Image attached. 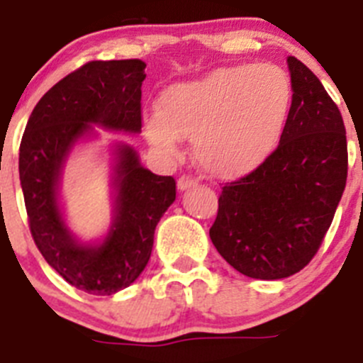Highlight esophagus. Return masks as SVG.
I'll return each instance as SVG.
<instances>
[{"label":"esophagus","instance_id":"obj_1","mask_svg":"<svg viewBox=\"0 0 363 363\" xmlns=\"http://www.w3.org/2000/svg\"><path fill=\"white\" fill-rule=\"evenodd\" d=\"M199 179L197 177H191V175H181L177 181V188L181 189V191H186V189H189L191 186H197Z\"/></svg>","mask_w":363,"mask_h":363}]
</instances>
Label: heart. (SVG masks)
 Returning <instances> with one entry per match:
<instances>
[{"label":"heart","instance_id":"heart-1","mask_svg":"<svg viewBox=\"0 0 363 363\" xmlns=\"http://www.w3.org/2000/svg\"><path fill=\"white\" fill-rule=\"evenodd\" d=\"M291 106V83L275 65L222 67L175 83L145 117L153 146L174 153L179 137H194L199 164L217 177H242L279 145Z\"/></svg>","mask_w":363,"mask_h":363}]
</instances>
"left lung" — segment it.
<instances>
[{
    "label": "left lung",
    "instance_id": "left-lung-1",
    "mask_svg": "<svg viewBox=\"0 0 363 363\" xmlns=\"http://www.w3.org/2000/svg\"><path fill=\"white\" fill-rule=\"evenodd\" d=\"M293 101L280 145L257 169L226 182L210 237L242 275L279 280L308 266L324 242L347 181L342 113L318 77L287 57Z\"/></svg>",
    "mask_w": 363,
    "mask_h": 363
}]
</instances>
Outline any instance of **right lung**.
Segmentation results:
<instances>
[{"label":"right lung","mask_w":363,"mask_h":363,"mask_svg":"<svg viewBox=\"0 0 363 363\" xmlns=\"http://www.w3.org/2000/svg\"><path fill=\"white\" fill-rule=\"evenodd\" d=\"M145 68L141 60L83 65L39 99L19 145V181L35 246L70 286L90 295H113L135 282L152 255L155 226L177 194L174 177L152 174L135 150L119 145L116 217L103 244L77 242L57 204L65 159L92 125L141 132Z\"/></svg>","instance_id":"add662e5"}]
</instances>
